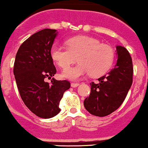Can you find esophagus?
Returning a JSON list of instances; mask_svg holds the SVG:
<instances>
[{"mask_svg": "<svg viewBox=\"0 0 148 148\" xmlns=\"http://www.w3.org/2000/svg\"><path fill=\"white\" fill-rule=\"evenodd\" d=\"M79 85V83H74V82H72L71 84V86L72 87H78Z\"/></svg>", "mask_w": 148, "mask_h": 148, "instance_id": "1", "label": "esophagus"}]
</instances>
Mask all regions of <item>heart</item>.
Returning <instances> with one entry per match:
<instances>
[{"mask_svg":"<svg viewBox=\"0 0 148 148\" xmlns=\"http://www.w3.org/2000/svg\"><path fill=\"white\" fill-rule=\"evenodd\" d=\"M66 48L53 45L50 54L53 61L62 69H66L76 60L75 67L63 72L64 78L78 80L90 73L93 77L106 74L113 65L115 53L111 46L100 43L98 40L89 36H76L65 41Z\"/></svg>","mask_w":148,"mask_h":148,"instance_id":"heart-1","label":"heart"}]
</instances>
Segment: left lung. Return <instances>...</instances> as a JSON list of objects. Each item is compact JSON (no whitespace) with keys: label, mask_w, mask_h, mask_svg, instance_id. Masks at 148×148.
<instances>
[{"label":"left lung","mask_w":148,"mask_h":148,"mask_svg":"<svg viewBox=\"0 0 148 148\" xmlns=\"http://www.w3.org/2000/svg\"><path fill=\"white\" fill-rule=\"evenodd\" d=\"M116 64L107 74L99 78L98 82L90 83L91 92L84 106L92 115L103 117L120 107L132 84L133 65L129 51L116 46Z\"/></svg>","instance_id":"left-lung-1"}]
</instances>
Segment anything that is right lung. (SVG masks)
Here are the masks:
<instances>
[{
  "label": "right lung",
  "mask_w": 148,
  "mask_h": 148,
  "mask_svg": "<svg viewBox=\"0 0 148 148\" xmlns=\"http://www.w3.org/2000/svg\"><path fill=\"white\" fill-rule=\"evenodd\" d=\"M56 29H45L26 40L16 55L14 74L20 96L36 116L50 119L60 112V100L71 84L67 80L50 78L56 73L50 51L57 35Z\"/></svg>",
  "instance_id": "add662e5"
}]
</instances>
